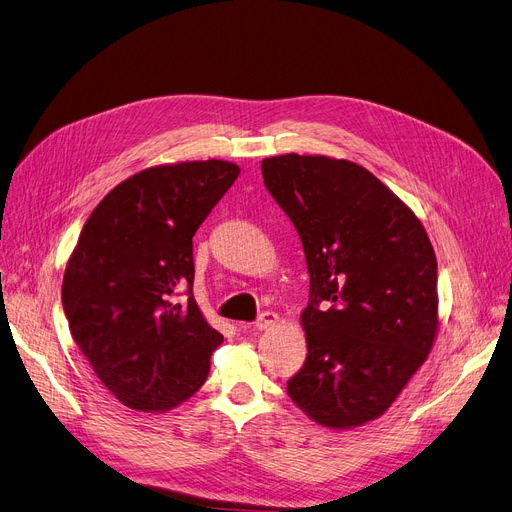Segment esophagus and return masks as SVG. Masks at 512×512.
<instances>
[{"mask_svg": "<svg viewBox=\"0 0 512 512\" xmlns=\"http://www.w3.org/2000/svg\"><path fill=\"white\" fill-rule=\"evenodd\" d=\"M278 321H280L278 313H274V311H263V313L257 317L255 326H257V330H267V328H274V326L278 324Z\"/></svg>", "mask_w": 512, "mask_h": 512, "instance_id": "obj_1", "label": "esophagus"}]
</instances>
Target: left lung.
Returning <instances> with one entry per match:
<instances>
[{"mask_svg": "<svg viewBox=\"0 0 512 512\" xmlns=\"http://www.w3.org/2000/svg\"><path fill=\"white\" fill-rule=\"evenodd\" d=\"M263 182L297 228L309 270L307 359L288 396L319 425L378 419L438 332V261L417 215L346 159L286 153Z\"/></svg>", "mask_w": 512, "mask_h": 512, "instance_id": "obj_1", "label": "left lung"}]
</instances>
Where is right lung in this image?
Listing matches in <instances>:
<instances>
[{
    "label": "right lung",
    "instance_id": "1",
    "mask_svg": "<svg viewBox=\"0 0 512 512\" xmlns=\"http://www.w3.org/2000/svg\"><path fill=\"white\" fill-rule=\"evenodd\" d=\"M238 174L222 159L147 168L112 188L80 232L64 313L80 353L128 409L168 411L207 380L224 336L193 297V236Z\"/></svg>",
    "mask_w": 512,
    "mask_h": 512
}]
</instances>
